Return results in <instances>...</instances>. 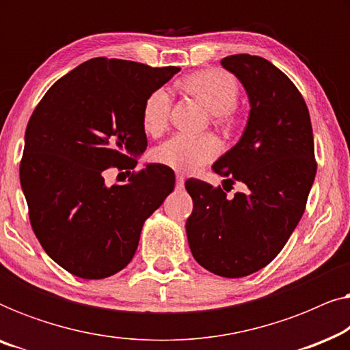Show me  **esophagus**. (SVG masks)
<instances>
[{
	"label": "esophagus",
	"mask_w": 350,
	"mask_h": 350,
	"mask_svg": "<svg viewBox=\"0 0 350 350\" xmlns=\"http://www.w3.org/2000/svg\"><path fill=\"white\" fill-rule=\"evenodd\" d=\"M183 185H185L183 175H176V188H183Z\"/></svg>",
	"instance_id": "1"
}]
</instances>
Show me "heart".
<instances>
[{
    "mask_svg": "<svg viewBox=\"0 0 350 350\" xmlns=\"http://www.w3.org/2000/svg\"><path fill=\"white\" fill-rule=\"evenodd\" d=\"M180 88L198 100L210 113L212 124L221 129L236 126L234 114L239 100V85L226 71L208 68L194 71L181 79ZM172 97L165 89H156L148 95L142 108V126L150 135H159L169 122ZM219 152L217 138L205 135L199 138L175 135L159 145L152 152L156 162L170 167L181 174H191L208 162Z\"/></svg>",
    "mask_w": 350,
    "mask_h": 350,
    "instance_id": "b5f03b06",
    "label": "heart"
}]
</instances>
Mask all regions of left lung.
<instances>
[{
  "instance_id": "obj_1",
  "label": "left lung",
  "mask_w": 350,
  "mask_h": 350,
  "mask_svg": "<svg viewBox=\"0 0 350 350\" xmlns=\"http://www.w3.org/2000/svg\"><path fill=\"white\" fill-rule=\"evenodd\" d=\"M221 65L245 88L250 116L241 140L212 169L247 189L226 198L221 186L186 181L194 204L186 234L200 266L237 279L284 248L304 213L317 162L309 109L288 76L258 55H229Z\"/></svg>"
}]
</instances>
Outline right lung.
<instances>
[{"label":"right lung","instance_id":"right-lung-1","mask_svg":"<svg viewBox=\"0 0 350 350\" xmlns=\"http://www.w3.org/2000/svg\"><path fill=\"white\" fill-rule=\"evenodd\" d=\"M178 66L90 59L60 78L25 131L21 185L33 232L57 265L81 279H105L135 255L145 219L174 191L161 164L107 187L108 168L135 169L146 150L142 108Z\"/></svg>","mask_w":350,"mask_h":350}]
</instances>
